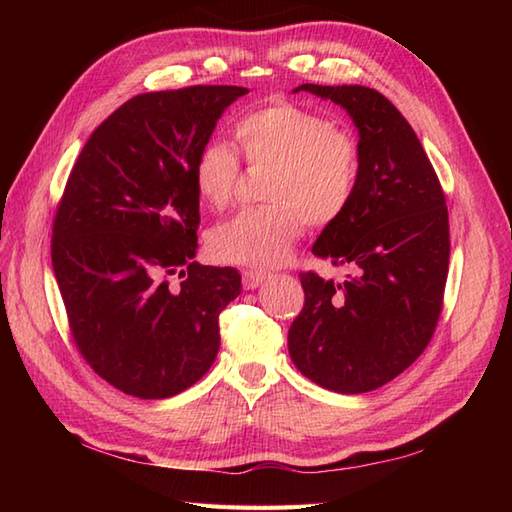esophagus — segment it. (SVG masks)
<instances>
[{"mask_svg":"<svg viewBox=\"0 0 512 512\" xmlns=\"http://www.w3.org/2000/svg\"><path fill=\"white\" fill-rule=\"evenodd\" d=\"M268 279L266 273H257V270H244L242 273V281H244V288L246 290H255L264 284Z\"/></svg>","mask_w":512,"mask_h":512,"instance_id":"34e87169","label":"esophagus"}]
</instances>
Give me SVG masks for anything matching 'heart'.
Returning <instances> with one entry per match:
<instances>
[{
  "label": "heart",
  "instance_id": "b5f03b06",
  "mask_svg": "<svg viewBox=\"0 0 512 512\" xmlns=\"http://www.w3.org/2000/svg\"><path fill=\"white\" fill-rule=\"evenodd\" d=\"M250 167L270 169L266 206L244 209L213 226L215 259L235 266L284 264L306 222L328 226L352 204L361 154L352 134L328 118L292 103H273L246 114L235 127ZM239 158L222 140L202 145L193 162V187L209 209H224L235 193Z\"/></svg>",
  "mask_w": 512,
  "mask_h": 512
}]
</instances>
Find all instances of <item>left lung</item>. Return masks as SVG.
<instances>
[{"instance_id":"1","label":"left lung","mask_w":512,"mask_h":512,"mask_svg":"<svg viewBox=\"0 0 512 512\" xmlns=\"http://www.w3.org/2000/svg\"><path fill=\"white\" fill-rule=\"evenodd\" d=\"M358 129L361 173L352 204L312 253L347 264L336 284L301 273L306 303L288 330L299 372L336 394L383 387L429 345L449 273V213L420 140L394 103L363 85L303 83Z\"/></svg>"}]
</instances>
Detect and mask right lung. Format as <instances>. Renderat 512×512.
Listing matches in <instances>:
<instances>
[{
    "mask_svg": "<svg viewBox=\"0 0 512 512\" xmlns=\"http://www.w3.org/2000/svg\"><path fill=\"white\" fill-rule=\"evenodd\" d=\"M237 85L138 94L94 129L52 224L72 339L129 396L171 398L209 372L235 268L200 266L193 162Z\"/></svg>",
    "mask_w": 512,
    "mask_h": 512,
    "instance_id": "obj_1",
    "label": "right lung"
}]
</instances>
